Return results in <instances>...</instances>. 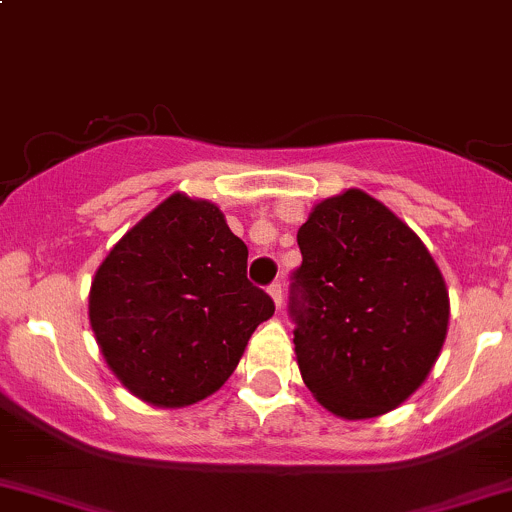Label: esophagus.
Listing matches in <instances>:
<instances>
[{
    "label": "esophagus",
    "mask_w": 512,
    "mask_h": 512,
    "mask_svg": "<svg viewBox=\"0 0 512 512\" xmlns=\"http://www.w3.org/2000/svg\"><path fill=\"white\" fill-rule=\"evenodd\" d=\"M267 292H270L272 302H275V307L280 310V307H282V285H280V282H272V285L267 287Z\"/></svg>",
    "instance_id": "esophagus-1"
}]
</instances>
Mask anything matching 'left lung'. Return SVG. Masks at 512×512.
Masks as SVG:
<instances>
[{"label":"left lung","mask_w":512,"mask_h":512,"mask_svg":"<svg viewBox=\"0 0 512 512\" xmlns=\"http://www.w3.org/2000/svg\"><path fill=\"white\" fill-rule=\"evenodd\" d=\"M297 245L290 312L312 398L345 420L400 408L448 335V287L428 247L357 187L317 202Z\"/></svg>","instance_id":"obj_1"}]
</instances>
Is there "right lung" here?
I'll use <instances>...</instances> for the list:
<instances>
[{
	"label": "right lung",
	"mask_w": 512,
	"mask_h": 512,
	"mask_svg": "<svg viewBox=\"0 0 512 512\" xmlns=\"http://www.w3.org/2000/svg\"><path fill=\"white\" fill-rule=\"evenodd\" d=\"M275 302L247 282V247L210 200L175 192L109 250L89 287V325L124 388L185 408L235 372Z\"/></svg>",
	"instance_id": "obj_1"
}]
</instances>
